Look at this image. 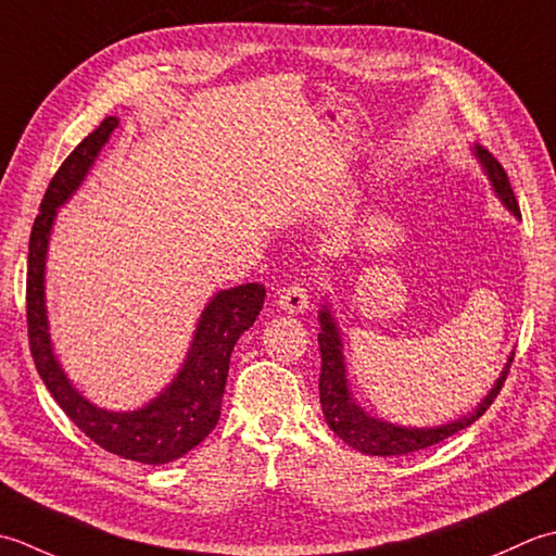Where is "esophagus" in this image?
Segmentation results:
<instances>
[{"instance_id": "obj_1", "label": "esophagus", "mask_w": 556, "mask_h": 556, "mask_svg": "<svg viewBox=\"0 0 556 556\" xmlns=\"http://www.w3.org/2000/svg\"><path fill=\"white\" fill-rule=\"evenodd\" d=\"M278 307L288 314H300L309 309V290L302 282H292V286L282 288L278 294Z\"/></svg>"}]
</instances>
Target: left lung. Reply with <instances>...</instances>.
I'll return each instance as SVG.
<instances>
[{"instance_id": "8db88e82", "label": "left lung", "mask_w": 556, "mask_h": 556, "mask_svg": "<svg viewBox=\"0 0 556 556\" xmlns=\"http://www.w3.org/2000/svg\"><path fill=\"white\" fill-rule=\"evenodd\" d=\"M475 153L482 161L486 175H490L496 194L506 203L508 211L514 215H520L518 201L514 197L511 182L504 173L502 163L496 157L482 149V146H475ZM321 321V333H319V348H321V374H319V399H321V410L328 427L341 437L348 446H353L367 456H407V453L422 451L439 444L448 437H453L460 429L470 427L478 417L484 415L486 407H490L496 399V393L502 391L508 367H511L514 359H508L506 369L502 377L496 379L494 389L486 393V399L478 405V410L470 413L468 417H460V420L451 425H441L432 429H415V427H395L389 422H381L377 417H369L359 405H355L353 395L348 391V379H345V362H343V343L341 336H338V326L333 321L331 312L326 307L319 312Z\"/></svg>"}]
</instances>
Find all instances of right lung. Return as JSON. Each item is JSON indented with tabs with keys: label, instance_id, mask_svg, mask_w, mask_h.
<instances>
[{
	"label": "right lung",
	"instance_id": "1",
	"mask_svg": "<svg viewBox=\"0 0 556 556\" xmlns=\"http://www.w3.org/2000/svg\"><path fill=\"white\" fill-rule=\"evenodd\" d=\"M117 124V117H105L100 122V127L90 131L66 155V161L56 169L48 191H45L28 242V345L40 379L52 393V399L90 441H96L100 448L115 453V456L149 463V466H163V463L182 458L185 453L199 446L218 425L232 348L237 338L256 321L258 312L264 307L266 288L258 282H247V286L215 294L201 314L194 343L189 348L182 371L141 410H100L72 387L60 362L52 355L48 316H45V254H48L56 206H62L84 182L90 165H93Z\"/></svg>",
	"mask_w": 556,
	"mask_h": 556
}]
</instances>
